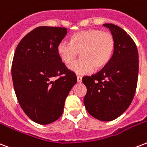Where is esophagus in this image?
Returning a JSON list of instances; mask_svg holds the SVG:
<instances>
[{
    "label": "esophagus",
    "mask_w": 147,
    "mask_h": 147,
    "mask_svg": "<svg viewBox=\"0 0 147 147\" xmlns=\"http://www.w3.org/2000/svg\"><path fill=\"white\" fill-rule=\"evenodd\" d=\"M77 81H78V82H79V83H80V82H82V77H81V76H77Z\"/></svg>",
    "instance_id": "34e87169"
}]
</instances>
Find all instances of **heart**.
I'll return each mask as SVG.
<instances>
[{
	"label": "heart",
	"instance_id": "1",
	"mask_svg": "<svg viewBox=\"0 0 147 147\" xmlns=\"http://www.w3.org/2000/svg\"><path fill=\"white\" fill-rule=\"evenodd\" d=\"M115 50V39L108 31L88 29L79 31L70 38V43L61 41L57 52L64 63H71L80 53L82 59L69 65V69L78 75H88L94 69L105 68L111 61Z\"/></svg>",
	"mask_w": 147,
	"mask_h": 147
}]
</instances>
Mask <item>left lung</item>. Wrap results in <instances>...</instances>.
I'll return each mask as SVG.
<instances>
[{"mask_svg":"<svg viewBox=\"0 0 147 147\" xmlns=\"http://www.w3.org/2000/svg\"><path fill=\"white\" fill-rule=\"evenodd\" d=\"M115 39V50L107 65L92 76H84L87 88L84 104L101 121H112L128 109L136 92L139 71L137 48L128 34L113 24H104Z\"/></svg>","mask_w":147,"mask_h":147,"instance_id":"left-lung-1","label":"left lung"}]
</instances>
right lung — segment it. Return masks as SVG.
<instances>
[{"label":"right lung","mask_w":147,"mask_h":147,"mask_svg":"<svg viewBox=\"0 0 147 147\" xmlns=\"http://www.w3.org/2000/svg\"><path fill=\"white\" fill-rule=\"evenodd\" d=\"M66 34L65 28L38 27L21 39L14 52L11 76L17 98L27 116L41 125L60 118L77 82L57 52Z\"/></svg>","instance_id":"1"}]
</instances>
